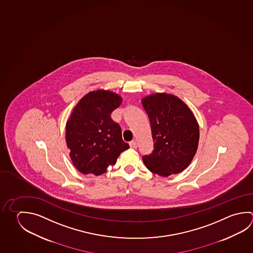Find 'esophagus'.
Masks as SVG:
<instances>
[{"label":"esophagus","instance_id":"1","mask_svg":"<svg viewBox=\"0 0 253 253\" xmlns=\"http://www.w3.org/2000/svg\"><path fill=\"white\" fill-rule=\"evenodd\" d=\"M129 145H130V147L132 148V149H136L138 146V143L135 140H133L132 142H130Z\"/></svg>","mask_w":253,"mask_h":253}]
</instances>
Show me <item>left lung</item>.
Instances as JSON below:
<instances>
[{
  "mask_svg": "<svg viewBox=\"0 0 253 253\" xmlns=\"http://www.w3.org/2000/svg\"><path fill=\"white\" fill-rule=\"evenodd\" d=\"M152 126L154 150L143 157L152 173L163 177L185 169L197 152L200 129L193 111L180 98L157 92L142 99Z\"/></svg>",
  "mask_w": 253,
  "mask_h": 253,
  "instance_id": "1",
  "label": "left lung"
}]
</instances>
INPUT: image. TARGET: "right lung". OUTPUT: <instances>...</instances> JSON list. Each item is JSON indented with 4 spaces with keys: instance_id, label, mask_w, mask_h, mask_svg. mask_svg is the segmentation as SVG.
Returning a JSON list of instances; mask_svg holds the SVG:
<instances>
[{
    "instance_id": "add662e5",
    "label": "right lung",
    "mask_w": 253,
    "mask_h": 253,
    "mask_svg": "<svg viewBox=\"0 0 253 253\" xmlns=\"http://www.w3.org/2000/svg\"><path fill=\"white\" fill-rule=\"evenodd\" d=\"M121 101L118 93L99 89L86 93L74 107L66 123V143L73 165L82 174H104L128 149L120 125L110 118Z\"/></svg>"
}]
</instances>
